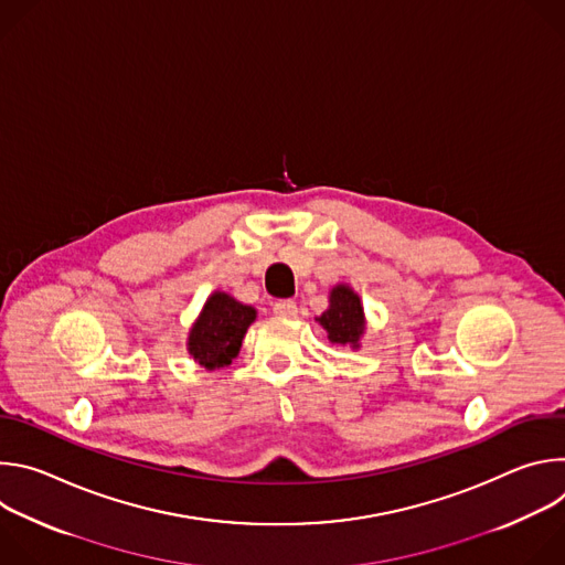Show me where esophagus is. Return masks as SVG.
<instances>
[{
  "instance_id": "esophagus-1",
  "label": "esophagus",
  "mask_w": 565,
  "mask_h": 565,
  "mask_svg": "<svg viewBox=\"0 0 565 565\" xmlns=\"http://www.w3.org/2000/svg\"><path fill=\"white\" fill-rule=\"evenodd\" d=\"M273 312L286 319H292L297 315V303L292 299H279L273 303Z\"/></svg>"
}]
</instances>
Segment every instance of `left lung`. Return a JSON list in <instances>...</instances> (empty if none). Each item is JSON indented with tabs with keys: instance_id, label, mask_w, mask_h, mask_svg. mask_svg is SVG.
<instances>
[{
	"instance_id": "obj_1",
	"label": "left lung",
	"mask_w": 565,
	"mask_h": 565,
	"mask_svg": "<svg viewBox=\"0 0 565 565\" xmlns=\"http://www.w3.org/2000/svg\"><path fill=\"white\" fill-rule=\"evenodd\" d=\"M317 321L327 329L333 344L358 347L364 331V310L360 297L349 286H335L331 290L329 310L321 312Z\"/></svg>"
}]
</instances>
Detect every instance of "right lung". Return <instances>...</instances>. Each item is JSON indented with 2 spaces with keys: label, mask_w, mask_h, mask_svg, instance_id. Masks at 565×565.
<instances>
[{
  "label": "right lung",
  "mask_w": 565,
  "mask_h": 565,
  "mask_svg": "<svg viewBox=\"0 0 565 565\" xmlns=\"http://www.w3.org/2000/svg\"><path fill=\"white\" fill-rule=\"evenodd\" d=\"M255 317L257 310L253 306L238 303L225 292H214L190 331V355L210 371L230 364Z\"/></svg>",
  "instance_id": "1"
}]
</instances>
